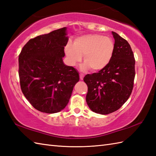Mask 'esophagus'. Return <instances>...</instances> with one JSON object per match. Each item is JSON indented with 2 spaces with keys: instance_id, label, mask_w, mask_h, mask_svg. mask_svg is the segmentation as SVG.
<instances>
[{
  "instance_id": "34e87169",
  "label": "esophagus",
  "mask_w": 156,
  "mask_h": 156,
  "mask_svg": "<svg viewBox=\"0 0 156 156\" xmlns=\"http://www.w3.org/2000/svg\"><path fill=\"white\" fill-rule=\"evenodd\" d=\"M84 74H82V73H80V80H83V78H84Z\"/></svg>"
}]
</instances>
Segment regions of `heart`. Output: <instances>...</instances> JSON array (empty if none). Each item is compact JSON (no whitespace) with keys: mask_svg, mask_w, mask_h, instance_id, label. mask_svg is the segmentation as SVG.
Returning <instances> with one entry per match:
<instances>
[{"mask_svg":"<svg viewBox=\"0 0 156 156\" xmlns=\"http://www.w3.org/2000/svg\"><path fill=\"white\" fill-rule=\"evenodd\" d=\"M114 49V42L110 37L88 34L76 38L73 45L68 44L65 52L71 64L75 65L83 56L84 64L82 66V69L89 68L92 71H98L111 62Z\"/></svg>","mask_w":156,"mask_h":156,"instance_id":"1","label":"heart"}]
</instances>
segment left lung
<instances>
[{"instance_id":"8db88e82","label":"left lung","mask_w":156,"mask_h":156,"mask_svg":"<svg viewBox=\"0 0 156 156\" xmlns=\"http://www.w3.org/2000/svg\"><path fill=\"white\" fill-rule=\"evenodd\" d=\"M115 49L111 62L98 72L84 76L86 97L94 112L108 115L120 108L133 90L135 76L134 54L127 40L112 31Z\"/></svg>"}]
</instances>
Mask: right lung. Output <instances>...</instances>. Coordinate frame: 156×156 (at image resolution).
I'll use <instances>...</instances> for the list:
<instances>
[{"label":"right lung","mask_w":156,"mask_h":156,"mask_svg":"<svg viewBox=\"0 0 156 156\" xmlns=\"http://www.w3.org/2000/svg\"><path fill=\"white\" fill-rule=\"evenodd\" d=\"M66 28L31 39L19 55L23 94L39 111L55 113L68 103L79 74L62 60L68 41Z\"/></svg>","instance_id":"right-lung-1"}]
</instances>
